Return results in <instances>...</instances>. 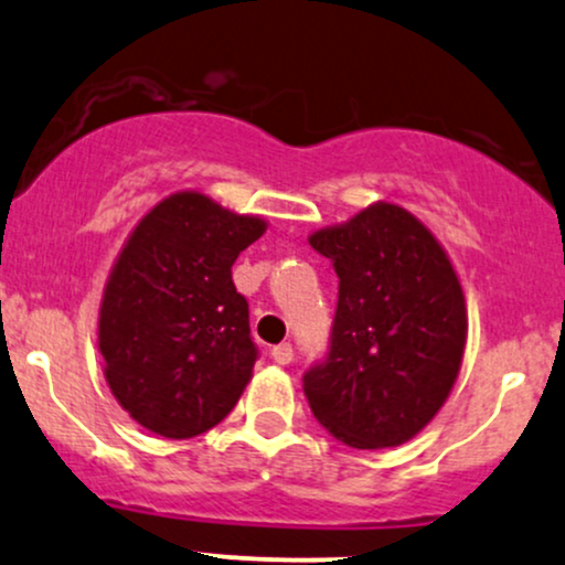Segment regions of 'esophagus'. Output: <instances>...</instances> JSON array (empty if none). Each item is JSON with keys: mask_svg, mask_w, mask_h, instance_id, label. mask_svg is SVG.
I'll list each match as a JSON object with an SVG mask.
<instances>
[{"mask_svg": "<svg viewBox=\"0 0 565 565\" xmlns=\"http://www.w3.org/2000/svg\"><path fill=\"white\" fill-rule=\"evenodd\" d=\"M270 358H274L278 365H289L291 360H295V350H291L289 342H281V344H276L274 350H270Z\"/></svg>", "mask_w": 565, "mask_h": 565, "instance_id": "1", "label": "esophagus"}]
</instances>
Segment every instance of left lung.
Returning <instances> with one entry per match:
<instances>
[{
    "instance_id": "8db88e82",
    "label": "left lung",
    "mask_w": 565,
    "mask_h": 565,
    "mask_svg": "<svg viewBox=\"0 0 565 565\" xmlns=\"http://www.w3.org/2000/svg\"><path fill=\"white\" fill-rule=\"evenodd\" d=\"M339 300L329 352L302 390L331 437L358 450L413 439L445 405L466 348V300L450 257L407 210L376 202L321 228Z\"/></svg>"
}]
</instances>
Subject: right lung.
<instances>
[{"label": "right lung", "mask_w": 565, "mask_h": 565, "mask_svg": "<svg viewBox=\"0 0 565 565\" xmlns=\"http://www.w3.org/2000/svg\"><path fill=\"white\" fill-rule=\"evenodd\" d=\"M263 234V217L179 192L128 236L99 308V352L115 399L145 429L189 439L234 411L257 348L231 265Z\"/></svg>", "instance_id": "obj_1"}]
</instances>
